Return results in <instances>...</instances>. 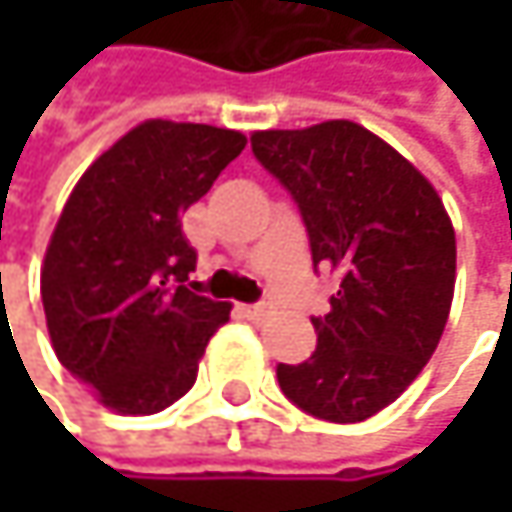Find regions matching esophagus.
Masks as SVG:
<instances>
[{
  "instance_id": "34e87169",
  "label": "esophagus",
  "mask_w": 512,
  "mask_h": 512,
  "mask_svg": "<svg viewBox=\"0 0 512 512\" xmlns=\"http://www.w3.org/2000/svg\"><path fill=\"white\" fill-rule=\"evenodd\" d=\"M269 308H272L269 302H257V305H246L243 311H246V317H249V320H263V317L269 314Z\"/></svg>"
}]
</instances>
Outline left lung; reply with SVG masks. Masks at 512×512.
Masks as SVG:
<instances>
[{
  "label": "left lung",
  "instance_id": "left-lung-1",
  "mask_svg": "<svg viewBox=\"0 0 512 512\" xmlns=\"http://www.w3.org/2000/svg\"><path fill=\"white\" fill-rule=\"evenodd\" d=\"M257 162L293 195L314 266L341 269L332 311L311 317L317 350L278 364L302 412L356 424L394 403L439 347L457 237L430 180L353 121L252 136Z\"/></svg>",
  "mask_w": 512,
  "mask_h": 512
}]
</instances>
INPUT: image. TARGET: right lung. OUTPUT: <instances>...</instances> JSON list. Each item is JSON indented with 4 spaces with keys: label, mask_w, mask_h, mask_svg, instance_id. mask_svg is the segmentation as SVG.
<instances>
[{
    "label": "right lung",
    "mask_w": 512,
    "mask_h": 512,
    "mask_svg": "<svg viewBox=\"0 0 512 512\" xmlns=\"http://www.w3.org/2000/svg\"><path fill=\"white\" fill-rule=\"evenodd\" d=\"M243 148L237 130L145 121L91 162L58 216L41 269L52 350L121 415L180 400L231 317L192 290L180 216Z\"/></svg>",
    "instance_id": "1"
}]
</instances>
